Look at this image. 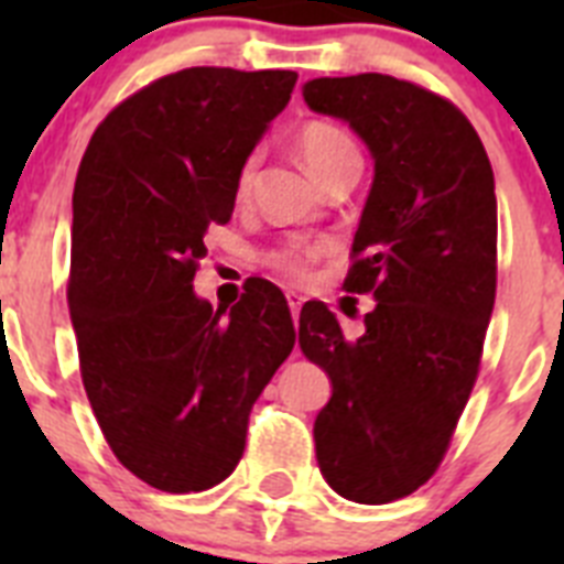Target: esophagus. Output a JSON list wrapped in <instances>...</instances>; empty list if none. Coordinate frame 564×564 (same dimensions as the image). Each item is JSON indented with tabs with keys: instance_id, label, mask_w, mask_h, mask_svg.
<instances>
[{
	"instance_id": "obj_1",
	"label": "esophagus",
	"mask_w": 564,
	"mask_h": 564,
	"mask_svg": "<svg viewBox=\"0 0 564 564\" xmlns=\"http://www.w3.org/2000/svg\"><path fill=\"white\" fill-rule=\"evenodd\" d=\"M302 302H305V296H302V293H296V291H288V307H291L293 318L299 316V307H302Z\"/></svg>"
}]
</instances>
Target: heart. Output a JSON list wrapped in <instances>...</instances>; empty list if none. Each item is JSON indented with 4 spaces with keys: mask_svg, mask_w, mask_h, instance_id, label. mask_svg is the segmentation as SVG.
<instances>
[{
    "mask_svg": "<svg viewBox=\"0 0 564 564\" xmlns=\"http://www.w3.org/2000/svg\"><path fill=\"white\" fill-rule=\"evenodd\" d=\"M296 149L302 154V161H305L307 172L316 177L318 183H325L333 172H338L347 163H361V152H358L356 141H352L350 134L338 129L336 123L327 121H311L305 127L299 129L296 134ZM253 174H257V158H248L237 172V197L239 200H246L248 194H251L253 186ZM322 248L318 246H288L279 248L268 257L276 271H282L285 276H305L307 262L318 257Z\"/></svg>",
    "mask_w": 564,
    "mask_h": 564,
    "instance_id": "obj_1",
    "label": "heart"
}]
</instances>
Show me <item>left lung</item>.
<instances>
[{"instance_id":"obj_1","label":"left lung","mask_w":564,"mask_h":564,"mask_svg":"<svg viewBox=\"0 0 564 564\" xmlns=\"http://www.w3.org/2000/svg\"><path fill=\"white\" fill-rule=\"evenodd\" d=\"M318 115L350 123L376 163L347 293H372L364 336L307 302L299 347L327 372L316 460L336 495L383 506L435 475L480 370L497 291L495 172L466 115L381 73L313 78Z\"/></svg>"}]
</instances>
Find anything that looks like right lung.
Here are the masks:
<instances>
[{"instance_id": "right-lung-1", "label": "right lung", "mask_w": 564, "mask_h": 564, "mask_svg": "<svg viewBox=\"0 0 564 564\" xmlns=\"http://www.w3.org/2000/svg\"><path fill=\"white\" fill-rule=\"evenodd\" d=\"M293 84L291 69L163 76L104 118L78 166L67 302L84 390L115 457L169 495L231 475L253 401L296 341L265 279L228 313L192 285Z\"/></svg>"}]
</instances>
